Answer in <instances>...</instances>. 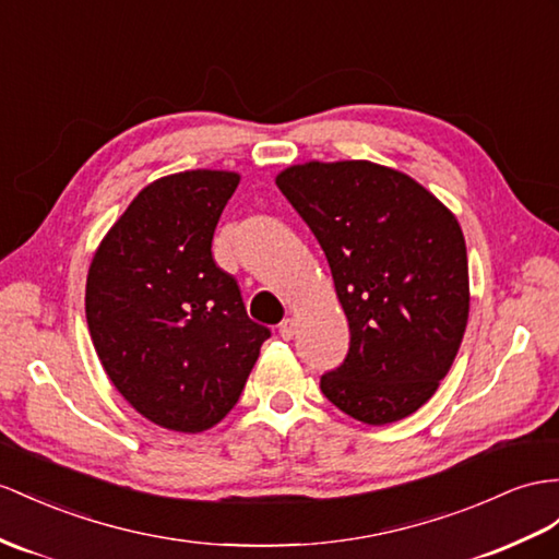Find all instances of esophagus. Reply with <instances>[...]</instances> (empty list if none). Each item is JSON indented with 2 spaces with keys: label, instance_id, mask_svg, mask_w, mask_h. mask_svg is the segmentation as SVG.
I'll return each mask as SVG.
<instances>
[{
  "label": "esophagus",
  "instance_id": "obj_1",
  "mask_svg": "<svg viewBox=\"0 0 559 559\" xmlns=\"http://www.w3.org/2000/svg\"><path fill=\"white\" fill-rule=\"evenodd\" d=\"M278 335H281L283 340H293V335H295V321H293V319L281 321V323H278Z\"/></svg>",
  "mask_w": 559,
  "mask_h": 559
}]
</instances>
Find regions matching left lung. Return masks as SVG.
<instances>
[{
    "instance_id": "8db88e82",
    "label": "left lung",
    "mask_w": 559,
    "mask_h": 559,
    "mask_svg": "<svg viewBox=\"0 0 559 559\" xmlns=\"http://www.w3.org/2000/svg\"><path fill=\"white\" fill-rule=\"evenodd\" d=\"M331 264L349 352L321 392L354 420L416 413L447 378L469 311L467 250L449 207L404 171L305 163L276 177Z\"/></svg>"
}]
</instances>
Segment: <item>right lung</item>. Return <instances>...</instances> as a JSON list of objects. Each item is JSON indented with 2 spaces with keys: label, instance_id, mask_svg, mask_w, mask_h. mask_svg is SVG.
Returning a JSON list of instances; mask_svg holds the SVG:
<instances>
[{
  "label": "right lung",
  "instance_id": "right-lung-1",
  "mask_svg": "<svg viewBox=\"0 0 559 559\" xmlns=\"http://www.w3.org/2000/svg\"><path fill=\"white\" fill-rule=\"evenodd\" d=\"M238 181L191 169L148 183L90 266L84 309L104 370L143 418L175 432H203L236 406L271 335L212 257Z\"/></svg>",
  "mask_w": 559,
  "mask_h": 559
}]
</instances>
